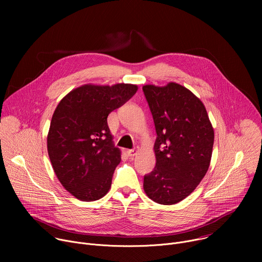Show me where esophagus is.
<instances>
[{
	"label": "esophagus",
	"instance_id": "obj_1",
	"mask_svg": "<svg viewBox=\"0 0 262 262\" xmlns=\"http://www.w3.org/2000/svg\"><path fill=\"white\" fill-rule=\"evenodd\" d=\"M126 154H127V156L128 157H130V158H134L135 156H137V154H138V150L137 149H128V150H126Z\"/></svg>",
	"mask_w": 262,
	"mask_h": 262
}]
</instances>
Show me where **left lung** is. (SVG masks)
<instances>
[{
	"instance_id": "obj_1",
	"label": "left lung",
	"mask_w": 262,
	"mask_h": 262,
	"mask_svg": "<svg viewBox=\"0 0 262 262\" xmlns=\"http://www.w3.org/2000/svg\"><path fill=\"white\" fill-rule=\"evenodd\" d=\"M154 117L155 170L143 188L152 201L172 205L194 192L210 165L214 132L203 102L189 89L170 82L143 86Z\"/></svg>"
}]
</instances>
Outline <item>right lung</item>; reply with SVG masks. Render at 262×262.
<instances>
[{"mask_svg":"<svg viewBox=\"0 0 262 262\" xmlns=\"http://www.w3.org/2000/svg\"><path fill=\"white\" fill-rule=\"evenodd\" d=\"M138 90L137 85L86 84L57 105L48 134V152L64 189L81 201H95L111 189L121 161L107 116Z\"/></svg>","mask_w":262,"mask_h":262,"instance_id":"obj_1","label":"right lung"}]
</instances>
